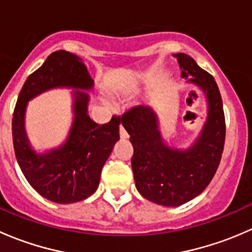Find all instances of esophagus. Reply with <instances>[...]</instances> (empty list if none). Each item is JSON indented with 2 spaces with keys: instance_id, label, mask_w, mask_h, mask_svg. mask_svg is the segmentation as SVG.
I'll list each match as a JSON object with an SVG mask.
<instances>
[{
  "instance_id": "34e87169",
  "label": "esophagus",
  "mask_w": 252,
  "mask_h": 252,
  "mask_svg": "<svg viewBox=\"0 0 252 252\" xmlns=\"http://www.w3.org/2000/svg\"><path fill=\"white\" fill-rule=\"evenodd\" d=\"M119 135H121V139H123V140H126V139L129 138L128 133L126 131V129L123 128V126H119Z\"/></svg>"
}]
</instances>
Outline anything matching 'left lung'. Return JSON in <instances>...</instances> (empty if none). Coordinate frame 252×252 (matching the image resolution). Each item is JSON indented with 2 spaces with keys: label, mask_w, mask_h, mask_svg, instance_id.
Returning a JSON list of instances; mask_svg holds the SVG:
<instances>
[{
  "label": "left lung",
  "mask_w": 252,
  "mask_h": 252,
  "mask_svg": "<svg viewBox=\"0 0 252 252\" xmlns=\"http://www.w3.org/2000/svg\"><path fill=\"white\" fill-rule=\"evenodd\" d=\"M182 75L202 91L207 116L199 136L188 149L169 146L159 130L154 108L136 106L122 117L130 135L134 180L138 191L149 201L177 207L207 188L220 166L225 139L222 97L215 79L185 53L173 55Z\"/></svg>",
  "instance_id": "obj_1"
}]
</instances>
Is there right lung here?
Here are the masks:
<instances>
[{"instance_id": "1", "label": "right lung", "mask_w": 252, "mask_h": 252, "mask_svg": "<svg viewBox=\"0 0 252 252\" xmlns=\"http://www.w3.org/2000/svg\"><path fill=\"white\" fill-rule=\"evenodd\" d=\"M73 88V124L62 145L45 153L31 147L25 131L27 102L51 88ZM94 80L77 55L67 51L51 53L44 64L25 80L12 119L14 152L18 164L29 184L41 196L56 204L81 201L96 191L101 171L119 140L121 117L107 124L93 121L88 114Z\"/></svg>"}]
</instances>
